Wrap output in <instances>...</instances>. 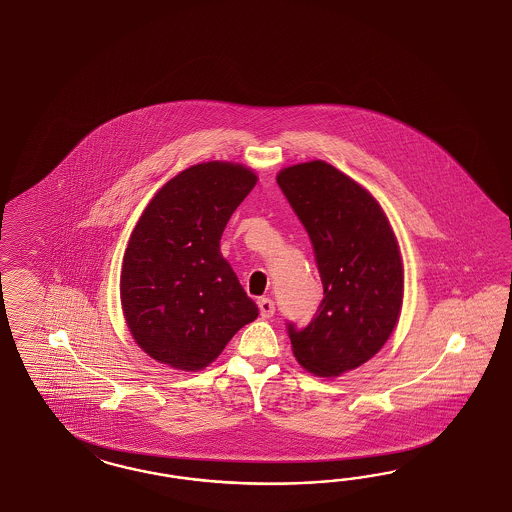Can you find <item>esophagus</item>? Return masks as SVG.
Here are the masks:
<instances>
[{
  "mask_svg": "<svg viewBox=\"0 0 512 512\" xmlns=\"http://www.w3.org/2000/svg\"><path fill=\"white\" fill-rule=\"evenodd\" d=\"M259 311H261V315H263L264 319L272 317L274 311H276L274 300H272V298H261V300H259Z\"/></svg>",
  "mask_w": 512,
  "mask_h": 512,
  "instance_id": "34e87169",
  "label": "esophagus"
}]
</instances>
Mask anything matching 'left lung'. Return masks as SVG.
I'll return each mask as SVG.
<instances>
[{
    "mask_svg": "<svg viewBox=\"0 0 512 512\" xmlns=\"http://www.w3.org/2000/svg\"><path fill=\"white\" fill-rule=\"evenodd\" d=\"M278 186L310 236L325 298L308 326L287 323L302 368L338 377L368 362L398 323L402 257L379 202L325 161L287 167Z\"/></svg>",
    "mask_w": 512,
    "mask_h": 512,
    "instance_id": "left-lung-1",
    "label": "left lung"
}]
</instances>
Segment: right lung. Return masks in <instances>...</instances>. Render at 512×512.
<instances>
[{"mask_svg": "<svg viewBox=\"0 0 512 512\" xmlns=\"http://www.w3.org/2000/svg\"><path fill=\"white\" fill-rule=\"evenodd\" d=\"M255 184V172L238 163L208 161L174 176L142 212L120 296L133 338L157 362L202 370L257 319V304L219 251L227 221Z\"/></svg>", "mask_w": 512, "mask_h": 512, "instance_id": "add662e5", "label": "right lung"}]
</instances>
